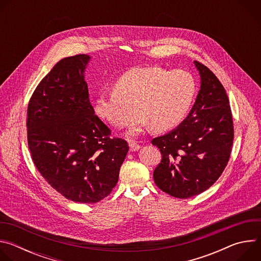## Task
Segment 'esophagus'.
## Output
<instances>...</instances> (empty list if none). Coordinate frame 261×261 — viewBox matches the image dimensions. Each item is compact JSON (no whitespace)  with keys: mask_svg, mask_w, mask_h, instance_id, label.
<instances>
[{"mask_svg":"<svg viewBox=\"0 0 261 261\" xmlns=\"http://www.w3.org/2000/svg\"><path fill=\"white\" fill-rule=\"evenodd\" d=\"M129 146H130V151H132V152L138 151L139 148H140V145H139L138 143H136L135 141H131L130 144H129Z\"/></svg>","mask_w":261,"mask_h":261,"instance_id":"esophagus-1","label":"esophagus"}]
</instances>
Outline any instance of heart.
<instances>
[{
	"instance_id": "b5f03b06",
	"label": "heart",
	"mask_w": 261,
	"mask_h": 261,
	"mask_svg": "<svg viewBox=\"0 0 261 261\" xmlns=\"http://www.w3.org/2000/svg\"><path fill=\"white\" fill-rule=\"evenodd\" d=\"M113 93L99 95L94 114L116 128L127 126L138 111L128 134L136 135L151 125L163 131L177 126L187 116L196 95V82L188 71H168L161 67H134L118 77Z\"/></svg>"
}]
</instances>
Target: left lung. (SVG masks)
<instances>
[{"label":"left lung","mask_w":261,"mask_h":261,"mask_svg":"<svg viewBox=\"0 0 261 261\" xmlns=\"http://www.w3.org/2000/svg\"><path fill=\"white\" fill-rule=\"evenodd\" d=\"M200 75L195 103L177 128L152 143L162 155L154 170L158 188L176 198L208 189L226 167L233 143V122L224 87L215 74L194 62Z\"/></svg>","instance_id":"obj_1"}]
</instances>
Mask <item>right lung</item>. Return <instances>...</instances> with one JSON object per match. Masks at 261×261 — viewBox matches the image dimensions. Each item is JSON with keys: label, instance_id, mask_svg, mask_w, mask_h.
<instances>
[{"label": "right lung", "instance_id": "add662e5", "mask_svg": "<svg viewBox=\"0 0 261 261\" xmlns=\"http://www.w3.org/2000/svg\"><path fill=\"white\" fill-rule=\"evenodd\" d=\"M91 57L62 59L28 106V144L37 169L65 198L96 203L119 180L129 146L94 114L85 70Z\"/></svg>", "mask_w": 261, "mask_h": 261}]
</instances>
